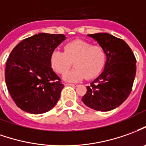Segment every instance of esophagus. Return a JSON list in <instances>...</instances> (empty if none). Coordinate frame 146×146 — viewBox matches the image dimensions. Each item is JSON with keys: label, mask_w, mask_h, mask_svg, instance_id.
I'll return each instance as SVG.
<instances>
[{"label": "esophagus", "mask_w": 146, "mask_h": 146, "mask_svg": "<svg viewBox=\"0 0 146 146\" xmlns=\"http://www.w3.org/2000/svg\"><path fill=\"white\" fill-rule=\"evenodd\" d=\"M66 86H76V84H70V83H66Z\"/></svg>", "instance_id": "obj_1"}]
</instances>
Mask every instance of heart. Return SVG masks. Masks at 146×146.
Returning a JSON list of instances; mask_svg holds the SVG:
<instances>
[{
    "instance_id": "b5f03b06",
    "label": "heart",
    "mask_w": 146,
    "mask_h": 146,
    "mask_svg": "<svg viewBox=\"0 0 146 146\" xmlns=\"http://www.w3.org/2000/svg\"><path fill=\"white\" fill-rule=\"evenodd\" d=\"M73 61L76 68L65 74L64 79L67 81H77L86 77L91 80L103 72L107 63V53L100 46L76 40L67 43L64 46V51H53L50 58L51 68L59 74L65 73Z\"/></svg>"
}]
</instances>
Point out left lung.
<instances>
[{"label":"left lung","mask_w":146,"mask_h":146,"mask_svg":"<svg viewBox=\"0 0 146 146\" xmlns=\"http://www.w3.org/2000/svg\"><path fill=\"white\" fill-rule=\"evenodd\" d=\"M107 53L104 72L87 86L82 101L100 111L116 108L126 100L132 90L136 74V58L126 42L108 33L91 34Z\"/></svg>","instance_id":"obj_1"}]
</instances>
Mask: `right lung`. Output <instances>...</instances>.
Returning a JSON list of instances; mask_svg holds the SVG:
<instances>
[{
  "instance_id": "right-lung-1",
  "label": "right lung",
  "mask_w": 146,
  "mask_h": 146,
  "mask_svg": "<svg viewBox=\"0 0 146 146\" xmlns=\"http://www.w3.org/2000/svg\"><path fill=\"white\" fill-rule=\"evenodd\" d=\"M66 38L64 35L39 33L14 47L5 66V83L18 108L31 114H42L58 101L64 88L52 70V52Z\"/></svg>"
}]
</instances>
